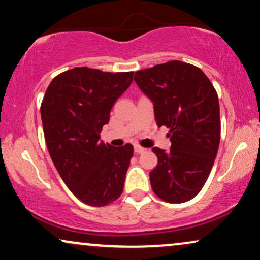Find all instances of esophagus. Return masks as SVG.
Segmentation results:
<instances>
[{
  "label": "esophagus",
  "instance_id": "obj_1",
  "mask_svg": "<svg viewBox=\"0 0 260 260\" xmlns=\"http://www.w3.org/2000/svg\"><path fill=\"white\" fill-rule=\"evenodd\" d=\"M145 151H146V148L141 147L140 145H136V146H134V152H136V153H144Z\"/></svg>",
  "mask_w": 260,
  "mask_h": 260
}]
</instances>
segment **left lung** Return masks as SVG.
<instances>
[{
	"label": "left lung",
	"instance_id": "left-lung-1",
	"mask_svg": "<svg viewBox=\"0 0 260 260\" xmlns=\"http://www.w3.org/2000/svg\"><path fill=\"white\" fill-rule=\"evenodd\" d=\"M134 81L152 100L158 127L169 128L171 148L152 151L158 164L150 172L151 186L169 203L192 200L203 188L220 144L217 92L195 65L171 60L136 72Z\"/></svg>",
	"mask_w": 260,
	"mask_h": 260
}]
</instances>
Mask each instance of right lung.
<instances>
[{
  "instance_id": "add662e5",
  "label": "right lung",
  "mask_w": 260,
  "mask_h": 260,
  "mask_svg": "<svg viewBox=\"0 0 260 260\" xmlns=\"http://www.w3.org/2000/svg\"><path fill=\"white\" fill-rule=\"evenodd\" d=\"M133 74L74 68L52 79L41 102L52 161L70 191L88 206H107L122 193L133 146L113 147L100 140V133Z\"/></svg>"
}]
</instances>
